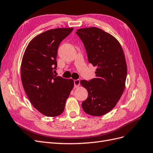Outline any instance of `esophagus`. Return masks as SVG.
Here are the masks:
<instances>
[{"mask_svg": "<svg viewBox=\"0 0 153 153\" xmlns=\"http://www.w3.org/2000/svg\"><path fill=\"white\" fill-rule=\"evenodd\" d=\"M74 88H77L80 86V80L76 79L74 81Z\"/></svg>", "mask_w": 153, "mask_h": 153, "instance_id": "1", "label": "esophagus"}]
</instances>
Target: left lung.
Listing matches in <instances>:
<instances>
[{"mask_svg":"<svg viewBox=\"0 0 153 153\" xmlns=\"http://www.w3.org/2000/svg\"><path fill=\"white\" fill-rule=\"evenodd\" d=\"M76 34L84 45L89 62L97 67L95 78L81 81L88 93L82 109L90 115L102 116L114 108L125 89V55L117 39L100 28H81Z\"/></svg>","mask_w":153,"mask_h":153,"instance_id":"left-lung-1","label":"left lung"}]
</instances>
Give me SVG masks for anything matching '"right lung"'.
<instances>
[{"instance_id": "1", "label": "right lung", "mask_w": 153, "mask_h": 153, "mask_svg": "<svg viewBox=\"0 0 153 153\" xmlns=\"http://www.w3.org/2000/svg\"><path fill=\"white\" fill-rule=\"evenodd\" d=\"M74 28H56L32 39L22 56L21 77L30 102L45 116H59L64 110L66 100L74 87L72 79L53 74L60 42Z\"/></svg>"}]
</instances>
